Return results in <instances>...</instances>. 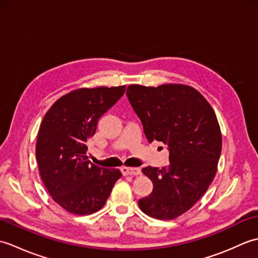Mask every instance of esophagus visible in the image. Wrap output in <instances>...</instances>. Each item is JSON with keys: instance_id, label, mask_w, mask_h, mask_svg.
Masks as SVG:
<instances>
[{"instance_id": "obj_1", "label": "esophagus", "mask_w": 258, "mask_h": 258, "mask_svg": "<svg viewBox=\"0 0 258 258\" xmlns=\"http://www.w3.org/2000/svg\"><path fill=\"white\" fill-rule=\"evenodd\" d=\"M120 172H122L123 175H133V176H138V175H141V173H142L140 168L125 167V166L120 168Z\"/></svg>"}]
</instances>
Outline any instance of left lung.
Instances as JSON below:
<instances>
[{"instance_id": "8db88e82", "label": "left lung", "mask_w": 258, "mask_h": 258, "mask_svg": "<svg viewBox=\"0 0 258 258\" xmlns=\"http://www.w3.org/2000/svg\"><path fill=\"white\" fill-rule=\"evenodd\" d=\"M126 95L147 141L163 142L169 152L167 166L142 169L153 190L139 206L151 217L173 220L194 206L215 177L222 152L215 112L199 91L186 85H130Z\"/></svg>"}]
</instances>
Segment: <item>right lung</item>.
<instances>
[{
  "label": "right lung",
  "mask_w": 258,
  "mask_h": 258,
  "mask_svg": "<svg viewBox=\"0 0 258 258\" xmlns=\"http://www.w3.org/2000/svg\"><path fill=\"white\" fill-rule=\"evenodd\" d=\"M125 86L80 89L62 96L43 118L37 134L36 160L52 199L68 212L90 215L106 203L119 169L87 160V141L97 123L120 97Z\"/></svg>",
  "instance_id": "obj_1"
}]
</instances>
